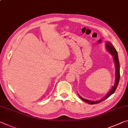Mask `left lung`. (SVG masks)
<instances>
[{"label": "left lung", "mask_w": 128, "mask_h": 128, "mask_svg": "<svg viewBox=\"0 0 128 128\" xmlns=\"http://www.w3.org/2000/svg\"><path fill=\"white\" fill-rule=\"evenodd\" d=\"M106 47L107 50L110 52V53L112 54L113 56V58H114V63H115V66H116V80H115V83L114 86H113L111 90L109 91L108 93H107L104 98L101 99L100 100L98 101H90V100H86V99L83 98L82 97H80L79 96V97L82 98V100L85 102H86L88 103L89 104H98V103L101 102V101H104L105 100L113 94V93L115 92V90H116V88L117 86H118V82H119V80H120V62H119V60H118V54H117V52L116 50L115 49V48L113 46L112 44L110 42H107L106 44Z\"/></svg>", "instance_id": "left-lung-1"}]
</instances>
